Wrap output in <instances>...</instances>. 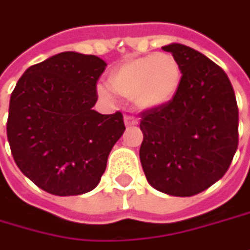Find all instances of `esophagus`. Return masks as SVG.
<instances>
[{
	"mask_svg": "<svg viewBox=\"0 0 250 250\" xmlns=\"http://www.w3.org/2000/svg\"><path fill=\"white\" fill-rule=\"evenodd\" d=\"M139 123L137 122V119L136 117H133V116H125V125L127 127H131V125H136Z\"/></svg>",
	"mask_w": 250,
	"mask_h": 250,
	"instance_id": "34e87169",
	"label": "esophagus"
}]
</instances>
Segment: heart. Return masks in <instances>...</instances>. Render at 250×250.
Returning a JSON list of instances; mask_svg holds the SVG:
<instances>
[{
	"mask_svg": "<svg viewBox=\"0 0 250 250\" xmlns=\"http://www.w3.org/2000/svg\"><path fill=\"white\" fill-rule=\"evenodd\" d=\"M183 81L178 61L168 52L133 58L110 73V85L99 84L97 93L113 99L114 92L130 97L139 110H157L175 97Z\"/></svg>",
	"mask_w": 250,
	"mask_h": 250,
	"instance_id": "obj_1",
	"label": "heart"
}]
</instances>
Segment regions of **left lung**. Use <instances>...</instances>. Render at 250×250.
<instances>
[{"instance_id":"1","label":"left lung","mask_w":250,"mask_h":250,"mask_svg":"<svg viewBox=\"0 0 250 250\" xmlns=\"http://www.w3.org/2000/svg\"><path fill=\"white\" fill-rule=\"evenodd\" d=\"M183 70L175 97L141 113L140 161L148 184L172 197H192L221 180L238 148L239 113L227 73L183 43L163 46Z\"/></svg>"}]
</instances>
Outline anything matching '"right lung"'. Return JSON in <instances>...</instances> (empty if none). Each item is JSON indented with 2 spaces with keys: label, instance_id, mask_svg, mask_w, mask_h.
I'll use <instances>...</instances> for the list:
<instances>
[{
  "label": "right lung",
  "instance_id": "1",
  "mask_svg": "<svg viewBox=\"0 0 250 250\" xmlns=\"http://www.w3.org/2000/svg\"><path fill=\"white\" fill-rule=\"evenodd\" d=\"M107 63L62 52L28 67L9 100L7 137L15 164L41 189L82 195L96 188L125 133L120 111L100 114L96 83Z\"/></svg>",
  "mask_w": 250,
  "mask_h": 250
}]
</instances>
